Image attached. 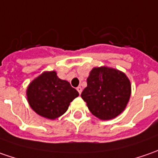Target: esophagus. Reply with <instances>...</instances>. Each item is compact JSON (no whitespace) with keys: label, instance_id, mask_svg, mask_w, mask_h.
Returning <instances> with one entry per match:
<instances>
[{"label":"esophagus","instance_id":"1","mask_svg":"<svg viewBox=\"0 0 158 158\" xmlns=\"http://www.w3.org/2000/svg\"><path fill=\"white\" fill-rule=\"evenodd\" d=\"M76 89H77V91L79 92V94H81V93H82V87H80V86H78V87L76 88Z\"/></svg>","mask_w":158,"mask_h":158}]
</instances>
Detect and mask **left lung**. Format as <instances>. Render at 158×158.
<instances>
[{
  "label": "left lung",
  "mask_w": 158,
  "mask_h": 158,
  "mask_svg": "<svg viewBox=\"0 0 158 158\" xmlns=\"http://www.w3.org/2000/svg\"><path fill=\"white\" fill-rule=\"evenodd\" d=\"M131 96L126 74L106 66L93 68L81 97L90 112L102 120L116 118L125 110Z\"/></svg>",
  "instance_id": "1"
}]
</instances>
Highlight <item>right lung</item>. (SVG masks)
<instances>
[{
    "mask_svg": "<svg viewBox=\"0 0 158 158\" xmlns=\"http://www.w3.org/2000/svg\"><path fill=\"white\" fill-rule=\"evenodd\" d=\"M26 96L29 105L37 114L55 119L67 112L79 93L68 81L60 79L56 71H45L30 82Z\"/></svg>",
    "mask_w": 158,
    "mask_h": 158,
    "instance_id": "add662e5",
    "label": "right lung"
}]
</instances>
